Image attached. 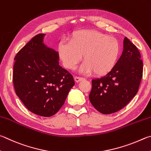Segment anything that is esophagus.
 I'll list each match as a JSON object with an SVG mask.
<instances>
[{"instance_id":"esophagus-1","label":"esophagus","mask_w":151,"mask_h":151,"mask_svg":"<svg viewBox=\"0 0 151 151\" xmlns=\"http://www.w3.org/2000/svg\"><path fill=\"white\" fill-rule=\"evenodd\" d=\"M84 78L83 77H80V76H75V81L76 83H79V82H81V81H83L84 80Z\"/></svg>"}]
</instances>
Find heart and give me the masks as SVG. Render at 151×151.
Segmentation results:
<instances>
[{
  "label": "heart",
  "mask_w": 151,
  "mask_h": 151,
  "mask_svg": "<svg viewBox=\"0 0 151 151\" xmlns=\"http://www.w3.org/2000/svg\"><path fill=\"white\" fill-rule=\"evenodd\" d=\"M57 53L63 66L69 70L75 69L83 55L81 71L102 76L116 66L120 45L116 38L97 30H80L70 35L68 42H60Z\"/></svg>",
  "instance_id": "heart-1"
}]
</instances>
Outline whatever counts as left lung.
<instances>
[{
    "label": "left lung",
    "mask_w": 151,
    "mask_h": 151,
    "mask_svg": "<svg viewBox=\"0 0 151 151\" xmlns=\"http://www.w3.org/2000/svg\"><path fill=\"white\" fill-rule=\"evenodd\" d=\"M142 61L137 47L127 37L116 66L102 78L92 80L89 99L103 114L120 110L137 94L142 77Z\"/></svg>",
    "instance_id": "left-lung-1"
}]
</instances>
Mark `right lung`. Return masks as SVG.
Returning <instances> with one entry per match:
<instances>
[{
	"instance_id": "obj_1",
	"label": "right lung",
	"mask_w": 151,
	"mask_h": 151,
	"mask_svg": "<svg viewBox=\"0 0 151 151\" xmlns=\"http://www.w3.org/2000/svg\"><path fill=\"white\" fill-rule=\"evenodd\" d=\"M44 35H36L16 54L12 81L16 95L28 110L50 117L63 105L75 82L59 65L57 51L43 43Z\"/></svg>"
}]
</instances>
